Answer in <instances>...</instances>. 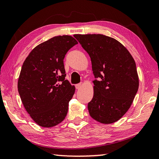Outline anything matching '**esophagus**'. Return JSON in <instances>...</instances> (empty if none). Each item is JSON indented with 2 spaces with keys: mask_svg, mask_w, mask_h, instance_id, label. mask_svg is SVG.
<instances>
[{
  "mask_svg": "<svg viewBox=\"0 0 159 159\" xmlns=\"http://www.w3.org/2000/svg\"><path fill=\"white\" fill-rule=\"evenodd\" d=\"M81 86H82V84H78L75 85V88L77 89H80L81 88Z\"/></svg>",
  "mask_w": 159,
  "mask_h": 159,
  "instance_id": "34e87169",
  "label": "esophagus"
}]
</instances>
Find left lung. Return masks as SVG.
<instances>
[{
	"instance_id": "8db88e82",
	"label": "left lung",
	"mask_w": 159,
	"mask_h": 159,
	"mask_svg": "<svg viewBox=\"0 0 159 159\" xmlns=\"http://www.w3.org/2000/svg\"><path fill=\"white\" fill-rule=\"evenodd\" d=\"M74 36L89 54L96 79L93 97L88 105L90 116L103 124L117 121L131 107L139 89L135 61L126 48L113 38Z\"/></svg>"
}]
</instances>
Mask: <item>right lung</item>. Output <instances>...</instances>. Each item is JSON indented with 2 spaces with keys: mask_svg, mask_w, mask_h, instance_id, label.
I'll use <instances>...</instances> for the list:
<instances>
[{
  "mask_svg": "<svg viewBox=\"0 0 159 159\" xmlns=\"http://www.w3.org/2000/svg\"><path fill=\"white\" fill-rule=\"evenodd\" d=\"M77 44L71 36L53 37L36 46L24 61L18 93L26 111L38 125L56 126L68 113L75 88L65 80L64 59Z\"/></svg>",
  "mask_w": 159,
  "mask_h": 159,
  "instance_id": "1",
  "label": "right lung"
}]
</instances>
